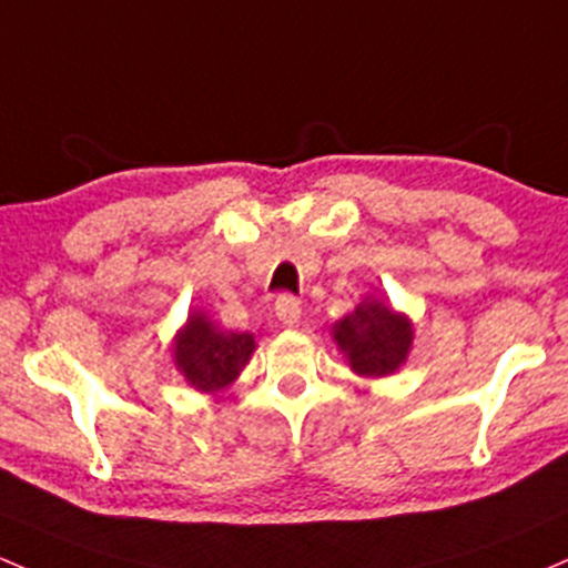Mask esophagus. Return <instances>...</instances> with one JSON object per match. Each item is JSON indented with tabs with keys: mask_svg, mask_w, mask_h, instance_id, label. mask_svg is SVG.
I'll return each instance as SVG.
<instances>
[{
	"mask_svg": "<svg viewBox=\"0 0 568 568\" xmlns=\"http://www.w3.org/2000/svg\"><path fill=\"white\" fill-rule=\"evenodd\" d=\"M274 315H277V321L285 323V326H296L298 317H302V304H298L296 296L283 294L274 302Z\"/></svg>",
	"mask_w": 568,
	"mask_h": 568,
	"instance_id": "obj_1",
	"label": "esophagus"
}]
</instances>
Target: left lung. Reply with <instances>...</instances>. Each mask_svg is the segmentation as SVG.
I'll return each mask as SVG.
<instances>
[{"instance_id":"8db88e82","label":"left lung","mask_w":568,"mask_h":568,"mask_svg":"<svg viewBox=\"0 0 568 568\" xmlns=\"http://www.w3.org/2000/svg\"><path fill=\"white\" fill-rule=\"evenodd\" d=\"M334 339L358 375L383 377L394 375L407 361L413 326L407 317L385 307L383 302H364L355 307V313L336 323Z\"/></svg>"}]
</instances>
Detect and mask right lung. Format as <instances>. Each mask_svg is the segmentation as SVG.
<instances>
[{"instance_id": "obj_1", "label": "right lung", "mask_w": 568, "mask_h": 568, "mask_svg": "<svg viewBox=\"0 0 568 568\" xmlns=\"http://www.w3.org/2000/svg\"><path fill=\"white\" fill-rule=\"evenodd\" d=\"M253 353L251 334L221 332L204 315H191L174 342V364L196 390L226 388Z\"/></svg>"}]
</instances>
